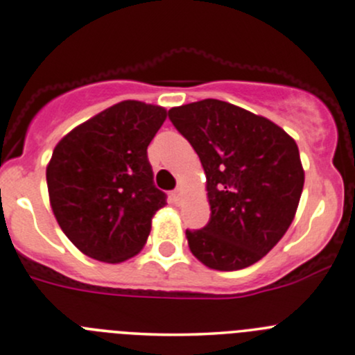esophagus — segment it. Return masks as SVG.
<instances>
[{
  "mask_svg": "<svg viewBox=\"0 0 355 355\" xmlns=\"http://www.w3.org/2000/svg\"><path fill=\"white\" fill-rule=\"evenodd\" d=\"M181 199H182V191L181 189L174 191V193H173V201L176 202V205H179V202H181Z\"/></svg>",
  "mask_w": 355,
  "mask_h": 355,
  "instance_id": "esophagus-1",
  "label": "esophagus"
}]
</instances>
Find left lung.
Wrapping results in <instances>:
<instances>
[{"label": "left lung", "instance_id": "1", "mask_svg": "<svg viewBox=\"0 0 355 355\" xmlns=\"http://www.w3.org/2000/svg\"><path fill=\"white\" fill-rule=\"evenodd\" d=\"M169 119L206 174L211 216L186 231L191 253L220 272L257 263L295 218L305 181L297 142L270 119L216 98L173 107Z\"/></svg>", "mask_w": 355, "mask_h": 355}]
</instances>
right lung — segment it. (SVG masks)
<instances>
[{
  "mask_svg": "<svg viewBox=\"0 0 355 355\" xmlns=\"http://www.w3.org/2000/svg\"><path fill=\"white\" fill-rule=\"evenodd\" d=\"M167 110L122 101L63 135L46 166L50 206L87 257L122 263L144 248L166 196L154 186L147 146Z\"/></svg>",
  "mask_w": 355,
  "mask_h": 355,
  "instance_id": "1",
  "label": "right lung"
}]
</instances>
